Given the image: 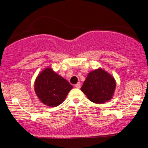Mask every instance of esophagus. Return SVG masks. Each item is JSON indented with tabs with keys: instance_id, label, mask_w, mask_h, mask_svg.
Listing matches in <instances>:
<instances>
[{
	"instance_id": "34e87169",
	"label": "esophagus",
	"mask_w": 148,
	"mask_h": 148,
	"mask_svg": "<svg viewBox=\"0 0 148 148\" xmlns=\"http://www.w3.org/2000/svg\"><path fill=\"white\" fill-rule=\"evenodd\" d=\"M75 87H76V88H81V84H80L79 82L77 83V84H76L75 85Z\"/></svg>"
}]
</instances>
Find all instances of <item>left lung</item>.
<instances>
[{"label": "left lung", "mask_w": 148, "mask_h": 148, "mask_svg": "<svg viewBox=\"0 0 148 148\" xmlns=\"http://www.w3.org/2000/svg\"><path fill=\"white\" fill-rule=\"evenodd\" d=\"M116 82L113 76L101 68L88 73L81 90L92 102L101 104L113 97Z\"/></svg>", "instance_id": "obj_1"}]
</instances>
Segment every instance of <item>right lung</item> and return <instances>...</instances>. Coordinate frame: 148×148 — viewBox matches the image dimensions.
<instances>
[{"mask_svg": "<svg viewBox=\"0 0 148 148\" xmlns=\"http://www.w3.org/2000/svg\"><path fill=\"white\" fill-rule=\"evenodd\" d=\"M34 88L42 103L55 107L63 102L73 86L51 67H47L37 76Z\"/></svg>", "mask_w": 148, "mask_h": 148, "instance_id": "add662e5", "label": "right lung"}]
</instances>
